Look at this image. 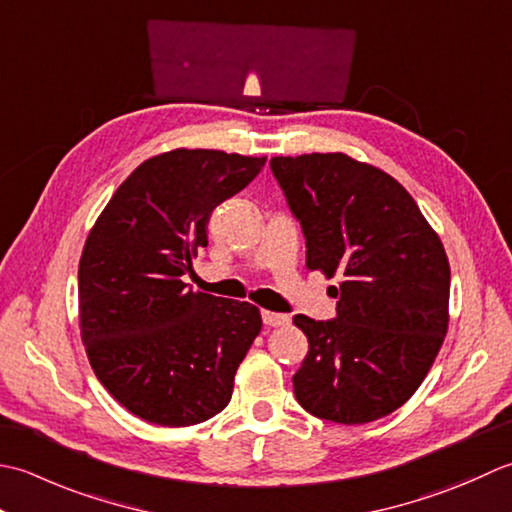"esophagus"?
I'll use <instances>...</instances> for the list:
<instances>
[{
    "mask_svg": "<svg viewBox=\"0 0 512 512\" xmlns=\"http://www.w3.org/2000/svg\"><path fill=\"white\" fill-rule=\"evenodd\" d=\"M263 322L267 327H285V325H289V316L287 314H278V311H263Z\"/></svg>",
    "mask_w": 512,
    "mask_h": 512,
    "instance_id": "1",
    "label": "esophagus"
}]
</instances>
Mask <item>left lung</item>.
Instances as JSON below:
<instances>
[{"mask_svg": "<svg viewBox=\"0 0 512 512\" xmlns=\"http://www.w3.org/2000/svg\"><path fill=\"white\" fill-rule=\"evenodd\" d=\"M269 168L305 234L307 267L342 278L336 318L294 316L309 340L296 400L320 420H380L417 391L446 336L440 236L393 176L347 154L274 156Z\"/></svg>", "mask_w": 512, "mask_h": 512, "instance_id": "8db88e82", "label": "left lung"}]
</instances>
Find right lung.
I'll return each instance as SVG.
<instances>
[{"mask_svg":"<svg viewBox=\"0 0 512 512\" xmlns=\"http://www.w3.org/2000/svg\"><path fill=\"white\" fill-rule=\"evenodd\" d=\"M265 159L172 150L143 161L79 260V322L88 360L114 400L145 422L192 426L221 413L263 320L249 302L183 283L207 245L218 205L252 183Z\"/></svg>","mask_w":512,"mask_h":512,"instance_id":"right-lung-1","label":"right lung"}]
</instances>
